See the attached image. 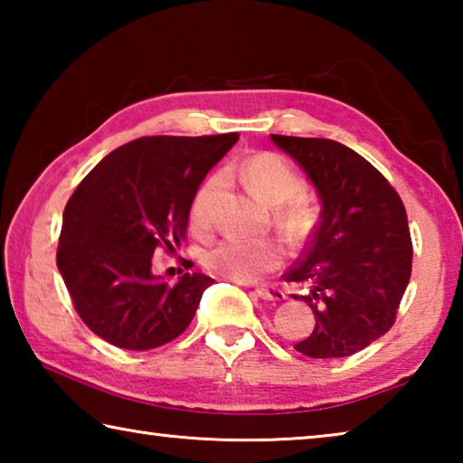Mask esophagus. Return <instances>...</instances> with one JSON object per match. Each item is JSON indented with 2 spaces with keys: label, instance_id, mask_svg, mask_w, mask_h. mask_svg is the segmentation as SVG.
Masks as SVG:
<instances>
[{
  "label": "esophagus",
  "instance_id": "esophagus-1",
  "mask_svg": "<svg viewBox=\"0 0 463 463\" xmlns=\"http://www.w3.org/2000/svg\"><path fill=\"white\" fill-rule=\"evenodd\" d=\"M255 294L263 298V300H271V302H279V300H284V298H286V294L276 286H257Z\"/></svg>",
  "mask_w": 463,
  "mask_h": 463
}]
</instances>
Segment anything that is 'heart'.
<instances>
[{
    "label": "heart",
    "instance_id": "1",
    "mask_svg": "<svg viewBox=\"0 0 463 463\" xmlns=\"http://www.w3.org/2000/svg\"><path fill=\"white\" fill-rule=\"evenodd\" d=\"M241 177L249 192L268 206L276 208V221L289 239H302L308 232L310 213L300 202L292 200L302 190V179L284 156L278 153H257L241 165ZM221 187V175L208 177L195 192L190 216L195 229L206 231L213 224V203ZM290 202L288 203L287 200ZM284 250L271 239H224L203 250L202 263L216 276L253 281L263 273L276 269Z\"/></svg>",
    "mask_w": 463,
    "mask_h": 463
}]
</instances>
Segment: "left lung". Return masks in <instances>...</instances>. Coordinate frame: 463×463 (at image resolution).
<instances>
[{
    "mask_svg": "<svg viewBox=\"0 0 463 463\" xmlns=\"http://www.w3.org/2000/svg\"><path fill=\"white\" fill-rule=\"evenodd\" d=\"M300 163L323 200L320 222L286 281L308 288L315 331L294 349L312 359L347 357L386 335L412 269L401 195L370 161L328 138L271 135Z\"/></svg>",
    "mask_w": 463,
    "mask_h": 463,
    "instance_id": "1",
    "label": "left lung"
}]
</instances>
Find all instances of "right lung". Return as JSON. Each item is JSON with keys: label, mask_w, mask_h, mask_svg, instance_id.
<instances>
[{"label": "right lung", "mask_w": 463, "mask_h": 463, "mask_svg": "<svg viewBox=\"0 0 463 463\" xmlns=\"http://www.w3.org/2000/svg\"><path fill=\"white\" fill-rule=\"evenodd\" d=\"M214 137H143L106 155L62 214L57 265L77 315L109 345L161 347L192 323L213 278L151 271L156 249L185 241L192 200L210 167L237 143Z\"/></svg>", "instance_id": "obj_1"}]
</instances>
